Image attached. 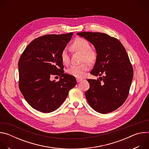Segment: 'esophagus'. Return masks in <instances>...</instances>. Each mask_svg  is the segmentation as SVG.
<instances>
[{
  "label": "esophagus",
  "instance_id": "1",
  "mask_svg": "<svg viewBox=\"0 0 149 149\" xmlns=\"http://www.w3.org/2000/svg\"><path fill=\"white\" fill-rule=\"evenodd\" d=\"M81 81H82V79H80V78H77V82H79Z\"/></svg>",
  "mask_w": 149,
  "mask_h": 149
}]
</instances>
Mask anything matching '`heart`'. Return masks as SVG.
Instances as JSON below:
<instances>
[{"instance_id":"1","label":"heart","mask_w":149,"mask_h":149,"mask_svg":"<svg viewBox=\"0 0 149 149\" xmlns=\"http://www.w3.org/2000/svg\"><path fill=\"white\" fill-rule=\"evenodd\" d=\"M72 50L78 51L83 54V60L87 61L90 63H94L97 59V54L91 49V45L89 42L83 38L76 39L71 47ZM61 59L63 64H68L70 62V58L66 49H63L61 53ZM90 65L87 63H82L81 65H72L68 70L69 74L78 78H83L86 72L89 70Z\"/></svg>"}]
</instances>
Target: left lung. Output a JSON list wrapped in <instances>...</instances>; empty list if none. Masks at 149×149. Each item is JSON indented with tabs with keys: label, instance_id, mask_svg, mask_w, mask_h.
<instances>
[{
	"label": "left lung",
	"instance_id": "left-lung-1",
	"mask_svg": "<svg viewBox=\"0 0 149 149\" xmlns=\"http://www.w3.org/2000/svg\"><path fill=\"white\" fill-rule=\"evenodd\" d=\"M77 34L94 45L97 59L90 74L102 76L97 80H87L90 89L85 95L88 102L98 113L113 111L126 100L133 78L128 55L117 39L107 34L89 32Z\"/></svg>",
	"mask_w": 149,
	"mask_h": 149
}]
</instances>
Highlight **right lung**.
I'll use <instances>...</instances> for the list:
<instances>
[{
	"label": "right lung",
	"instance_id": "1",
	"mask_svg": "<svg viewBox=\"0 0 149 149\" xmlns=\"http://www.w3.org/2000/svg\"><path fill=\"white\" fill-rule=\"evenodd\" d=\"M72 32L47 35L32 40L19 62V89L31 107L42 113L58 109L77 84L75 78L64 73L61 53L70 41ZM59 75L58 82L50 80Z\"/></svg>",
	"mask_w": 149,
	"mask_h": 149
}]
</instances>
